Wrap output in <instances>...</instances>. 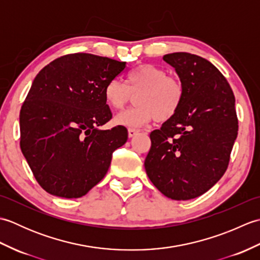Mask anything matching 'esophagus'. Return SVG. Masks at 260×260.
<instances>
[{"label":"esophagus","instance_id":"obj_1","mask_svg":"<svg viewBox=\"0 0 260 260\" xmlns=\"http://www.w3.org/2000/svg\"><path fill=\"white\" fill-rule=\"evenodd\" d=\"M137 133H140V129H137V128H128V136L129 137L135 136Z\"/></svg>","mask_w":260,"mask_h":260}]
</instances>
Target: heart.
Here are the masks:
<instances>
[{
	"mask_svg": "<svg viewBox=\"0 0 260 260\" xmlns=\"http://www.w3.org/2000/svg\"><path fill=\"white\" fill-rule=\"evenodd\" d=\"M185 88L178 76L152 63H143L126 76V85L113 78L104 88L108 106L121 109L135 96L136 106L115 116V123L126 127H139L152 118L167 121L178 113L184 99Z\"/></svg>",
	"mask_w": 260,
	"mask_h": 260,
	"instance_id": "heart-1",
	"label": "heart"
}]
</instances>
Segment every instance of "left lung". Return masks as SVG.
Wrapping results in <instances>:
<instances>
[{
  "mask_svg": "<svg viewBox=\"0 0 260 260\" xmlns=\"http://www.w3.org/2000/svg\"><path fill=\"white\" fill-rule=\"evenodd\" d=\"M163 59L175 68L185 95L178 113L150 134L144 165L165 197L190 200L211 189L228 168L238 134L235 95L207 59L187 52Z\"/></svg>",
  "mask_w": 260,
  "mask_h": 260,
  "instance_id": "8db88e82",
  "label": "left lung"
}]
</instances>
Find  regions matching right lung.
Returning a JSON list of instances; mask_svg holds the SVG:
<instances>
[{
    "mask_svg": "<svg viewBox=\"0 0 260 260\" xmlns=\"http://www.w3.org/2000/svg\"><path fill=\"white\" fill-rule=\"evenodd\" d=\"M126 62L70 53L41 69L20 110V146L37 182L52 196H85L103 180L126 127L99 129L112 119L104 97L107 81Z\"/></svg>",
    "mask_w": 260,
    "mask_h": 260,
    "instance_id": "right-lung-1",
    "label": "right lung"
}]
</instances>
